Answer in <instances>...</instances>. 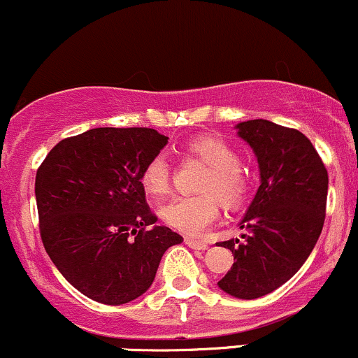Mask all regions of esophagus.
<instances>
[{
  "instance_id": "esophagus-1",
  "label": "esophagus",
  "mask_w": 358,
  "mask_h": 358,
  "mask_svg": "<svg viewBox=\"0 0 358 358\" xmlns=\"http://www.w3.org/2000/svg\"><path fill=\"white\" fill-rule=\"evenodd\" d=\"M186 244L189 245L191 249H199V251H205V249H208V244H206V242L191 239V237H186Z\"/></svg>"
}]
</instances>
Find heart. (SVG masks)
<instances>
[{
	"label": "heart",
	"instance_id": "1",
	"mask_svg": "<svg viewBox=\"0 0 358 358\" xmlns=\"http://www.w3.org/2000/svg\"><path fill=\"white\" fill-rule=\"evenodd\" d=\"M187 153L208 165L198 196H179L160 206V218L172 229L187 236H199L217 220L218 199L225 208H237L249 194V176L241 167V155L225 140L217 136H198L187 143ZM141 186L152 196L167 194L171 187V165L159 153L145 164Z\"/></svg>",
	"mask_w": 358,
	"mask_h": 358
}]
</instances>
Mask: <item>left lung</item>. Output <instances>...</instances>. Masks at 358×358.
<instances>
[{
  "instance_id": "obj_1",
  "label": "left lung",
  "mask_w": 358,
  "mask_h": 358,
  "mask_svg": "<svg viewBox=\"0 0 358 358\" xmlns=\"http://www.w3.org/2000/svg\"><path fill=\"white\" fill-rule=\"evenodd\" d=\"M236 129L255 152L261 184L239 222L244 242H218L234 256L218 287L252 301L287 283L313 252L324 224L328 172L297 129L266 119L239 122Z\"/></svg>"
}]
</instances>
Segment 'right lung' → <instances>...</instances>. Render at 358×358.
<instances>
[{
    "mask_svg": "<svg viewBox=\"0 0 358 358\" xmlns=\"http://www.w3.org/2000/svg\"><path fill=\"white\" fill-rule=\"evenodd\" d=\"M167 140L150 128H94L61 140L37 171L45 252L92 301L121 306L143 295L164 252L182 242L155 225L140 180Z\"/></svg>",
    "mask_w": 358,
    "mask_h": 358,
    "instance_id": "1",
    "label": "right lung"
}]
</instances>
